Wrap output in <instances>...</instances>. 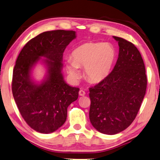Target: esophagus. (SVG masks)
Returning a JSON list of instances; mask_svg holds the SVG:
<instances>
[{"label":"esophagus","instance_id":"1","mask_svg":"<svg viewBox=\"0 0 160 160\" xmlns=\"http://www.w3.org/2000/svg\"><path fill=\"white\" fill-rule=\"evenodd\" d=\"M79 95L81 96V97H82V96H85V92L84 91V90H80L79 91Z\"/></svg>","mask_w":160,"mask_h":160}]
</instances>
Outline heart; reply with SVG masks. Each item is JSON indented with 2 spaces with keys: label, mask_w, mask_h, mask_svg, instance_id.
Returning a JSON list of instances; mask_svg holds the SVG:
<instances>
[{
  "label": "heart",
  "mask_w": 160,
  "mask_h": 160,
  "mask_svg": "<svg viewBox=\"0 0 160 160\" xmlns=\"http://www.w3.org/2000/svg\"><path fill=\"white\" fill-rule=\"evenodd\" d=\"M71 59L66 60L68 72L74 80L80 76L79 68L85 67L86 78L98 82L109 75L116 58V50L108 42L85 43L72 52Z\"/></svg>",
  "instance_id": "1"
}]
</instances>
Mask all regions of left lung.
I'll use <instances>...</instances> for the list:
<instances>
[{
	"mask_svg": "<svg viewBox=\"0 0 160 160\" xmlns=\"http://www.w3.org/2000/svg\"><path fill=\"white\" fill-rule=\"evenodd\" d=\"M118 59L112 72L89 88V120L104 134L126 129L134 120L146 94L147 77L143 60L136 46L122 38Z\"/></svg>",
	"mask_w": 160,
	"mask_h": 160,
	"instance_id": "8db88e82",
	"label": "left lung"
}]
</instances>
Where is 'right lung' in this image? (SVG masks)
I'll list each match as a JSON object with an SVG mask.
<instances>
[{"mask_svg": "<svg viewBox=\"0 0 160 160\" xmlns=\"http://www.w3.org/2000/svg\"><path fill=\"white\" fill-rule=\"evenodd\" d=\"M75 38L73 31L43 32L30 40L17 57L12 94L22 118L38 132L50 133L60 128L66 120L68 106L78 98L80 89L69 86L62 73L63 52ZM40 60L47 71L39 83L31 73Z\"/></svg>", "mask_w": 160, "mask_h": 160, "instance_id": "obj_1", "label": "right lung"}]
</instances>
